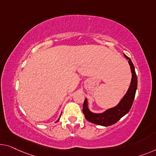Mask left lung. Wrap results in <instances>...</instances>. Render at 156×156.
<instances>
[{
    "label": "left lung",
    "mask_w": 156,
    "mask_h": 156,
    "mask_svg": "<svg viewBox=\"0 0 156 156\" xmlns=\"http://www.w3.org/2000/svg\"><path fill=\"white\" fill-rule=\"evenodd\" d=\"M124 57L128 59V63L132 73V79L129 87L127 92L123 96L121 100L117 105L106 110L102 113H93L88 108V102L85 98L83 104V112L86 120L94 124L107 127L115 124L120 118L125 115L131 108L135 97L136 88H137V77H136L135 69L131 59L124 54Z\"/></svg>",
    "instance_id": "obj_1"
}]
</instances>
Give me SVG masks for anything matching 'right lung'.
<instances>
[{
    "instance_id": "1",
    "label": "right lung",
    "mask_w": 156,
    "mask_h": 156,
    "mask_svg": "<svg viewBox=\"0 0 156 156\" xmlns=\"http://www.w3.org/2000/svg\"><path fill=\"white\" fill-rule=\"evenodd\" d=\"M61 115H62V113H61ZM60 117H61V115H60V116H59V118H58V120H57V121H56L55 122H58V121H59V118H60Z\"/></svg>"
}]
</instances>
